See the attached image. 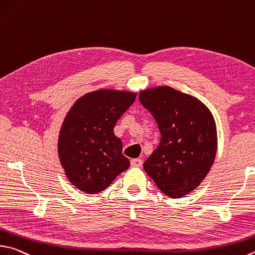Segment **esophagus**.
<instances>
[{"label": "esophagus", "instance_id": "1", "mask_svg": "<svg viewBox=\"0 0 255 255\" xmlns=\"http://www.w3.org/2000/svg\"><path fill=\"white\" fill-rule=\"evenodd\" d=\"M130 165L132 166V167H141V166H142V160L139 159V158H133L130 161Z\"/></svg>", "mask_w": 255, "mask_h": 255}]
</instances>
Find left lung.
I'll return each instance as SVG.
<instances>
[{"mask_svg": "<svg viewBox=\"0 0 255 255\" xmlns=\"http://www.w3.org/2000/svg\"><path fill=\"white\" fill-rule=\"evenodd\" d=\"M139 101L160 131L159 145L143 169L167 196L187 195L206 177L215 159L217 131L211 110L195 97L168 86L141 90Z\"/></svg>", "mask_w": 255, "mask_h": 255, "instance_id": "8db88e82", "label": "left lung"}]
</instances>
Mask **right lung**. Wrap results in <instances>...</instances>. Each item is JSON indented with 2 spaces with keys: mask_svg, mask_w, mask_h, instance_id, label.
<instances>
[{
  "mask_svg": "<svg viewBox=\"0 0 255 255\" xmlns=\"http://www.w3.org/2000/svg\"><path fill=\"white\" fill-rule=\"evenodd\" d=\"M136 96L126 90H96L80 97L68 112L58 154L69 182L81 192L104 191L130 165L114 127Z\"/></svg>",
  "mask_w": 255,
  "mask_h": 255,
  "instance_id": "1",
  "label": "right lung"
}]
</instances>
